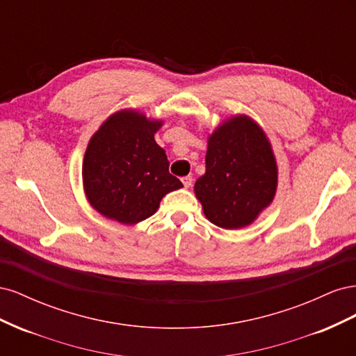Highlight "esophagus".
Segmentation results:
<instances>
[{
  "label": "esophagus",
  "instance_id": "1",
  "mask_svg": "<svg viewBox=\"0 0 356 356\" xmlns=\"http://www.w3.org/2000/svg\"><path fill=\"white\" fill-rule=\"evenodd\" d=\"M181 181H182V184H184L186 188L191 187V184H193V178H191V177H184Z\"/></svg>",
  "mask_w": 356,
  "mask_h": 356
}]
</instances>
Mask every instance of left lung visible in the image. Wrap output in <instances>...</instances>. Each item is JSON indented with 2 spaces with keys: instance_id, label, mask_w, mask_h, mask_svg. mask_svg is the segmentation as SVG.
I'll return each mask as SVG.
<instances>
[{
  "instance_id": "obj_1",
  "label": "left lung",
  "mask_w": 356,
  "mask_h": 356,
  "mask_svg": "<svg viewBox=\"0 0 356 356\" xmlns=\"http://www.w3.org/2000/svg\"><path fill=\"white\" fill-rule=\"evenodd\" d=\"M204 163L195 195L212 224L243 229L270 207L277 190L276 157L263 127L250 115H230L213 129Z\"/></svg>"
}]
</instances>
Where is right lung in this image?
Returning a JSON list of instances; mask_svg holds the SVG:
<instances>
[{
	"instance_id": "right-lung-1",
	"label": "right lung",
	"mask_w": 356,
	"mask_h": 356,
	"mask_svg": "<svg viewBox=\"0 0 356 356\" xmlns=\"http://www.w3.org/2000/svg\"><path fill=\"white\" fill-rule=\"evenodd\" d=\"M163 120L135 108L115 111L89 139L83 159V190L90 207L120 224H138L160 207L181 181L169 174L166 152L154 139Z\"/></svg>"
}]
</instances>
